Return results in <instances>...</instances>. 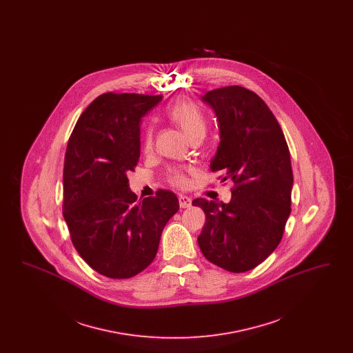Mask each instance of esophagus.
Segmentation results:
<instances>
[{
  "mask_svg": "<svg viewBox=\"0 0 353 353\" xmlns=\"http://www.w3.org/2000/svg\"><path fill=\"white\" fill-rule=\"evenodd\" d=\"M179 202H180V206H181L183 209L192 206V199L188 197V196H180V197H179Z\"/></svg>",
  "mask_w": 353,
  "mask_h": 353,
  "instance_id": "1",
  "label": "esophagus"
}]
</instances>
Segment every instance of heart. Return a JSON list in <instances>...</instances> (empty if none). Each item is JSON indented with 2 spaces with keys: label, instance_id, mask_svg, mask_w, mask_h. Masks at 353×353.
<instances>
[{
  "label": "heart",
  "instance_id": "heart-1",
  "mask_svg": "<svg viewBox=\"0 0 353 353\" xmlns=\"http://www.w3.org/2000/svg\"><path fill=\"white\" fill-rule=\"evenodd\" d=\"M168 118L179 125L189 140L194 137H203L206 134V121L201 111L190 101H179L170 105L167 111ZM152 128L147 127L143 134V148L150 151L152 148ZM170 181L176 185H184L186 183L184 173L180 170H173L170 173Z\"/></svg>",
  "mask_w": 353,
  "mask_h": 353
}]
</instances>
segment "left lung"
<instances>
[{
  "instance_id": "obj_1",
  "label": "left lung",
  "mask_w": 353,
  "mask_h": 353,
  "mask_svg": "<svg viewBox=\"0 0 353 353\" xmlns=\"http://www.w3.org/2000/svg\"><path fill=\"white\" fill-rule=\"evenodd\" d=\"M219 121V145L210 170H222L235 188L225 202L196 199L206 222L197 241L205 258L222 269L245 272L279 245L290 216L294 185L285 134L268 104L239 85L201 97Z\"/></svg>"
}]
</instances>
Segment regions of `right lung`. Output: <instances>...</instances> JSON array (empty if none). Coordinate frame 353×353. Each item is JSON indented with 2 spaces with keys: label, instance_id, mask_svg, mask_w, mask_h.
<instances>
[{
  "label": "right lung",
  "instance_id": "right-lung-1",
  "mask_svg": "<svg viewBox=\"0 0 353 353\" xmlns=\"http://www.w3.org/2000/svg\"><path fill=\"white\" fill-rule=\"evenodd\" d=\"M161 95L98 97L78 119L63 168V217L84 262L127 279L156 256L164 226L180 205L170 190L137 201L128 176L140 157V123Z\"/></svg>",
  "mask_w": 353,
  "mask_h": 353
}]
</instances>
